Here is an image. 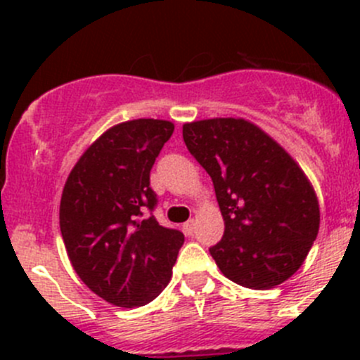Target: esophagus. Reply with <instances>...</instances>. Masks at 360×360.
<instances>
[{
	"instance_id": "esophagus-1",
	"label": "esophagus",
	"mask_w": 360,
	"mask_h": 360,
	"mask_svg": "<svg viewBox=\"0 0 360 360\" xmlns=\"http://www.w3.org/2000/svg\"><path fill=\"white\" fill-rule=\"evenodd\" d=\"M183 231H184V235H188V237H190V235H193V231H195V221H193V219L186 221V223L183 224Z\"/></svg>"
}]
</instances>
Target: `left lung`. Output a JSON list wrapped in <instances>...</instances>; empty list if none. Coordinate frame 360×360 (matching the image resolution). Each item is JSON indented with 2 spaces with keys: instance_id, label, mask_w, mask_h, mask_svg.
I'll use <instances>...</instances> for the list:
<instances>
[{
  "instance_id": "8db88e82",
  "label": "left lung",
  "mask_w": 360,
  "mask_h": 360,
  "mask_svg": "<svg viewBox=\"0 0 360 360\" xmlns=\"http://www.w3.org/2000/svg\"><path fill=\"white\" fill-rule=\"evenodd\" d=\"M183 139L214 183L224 235L209 252L224 277L249 289L288 281L321 224L317 195L301 167L244 118L184 123Z\"/></svg>"
}]
</instances>
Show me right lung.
<instances>
[{
    "mask_svg": "<svg viewBox=\"0 0 360 360\" xmlns=\"http://www.w3.org/2000/svg\"><path fill=\"white\" fill-rule=\"evenodd\" d=\"M174 123L139 118L108 129L69 172L60 198V233L86 288L108 303L143 307L172 277L184 235L155 216L150 172Z\"/></svg>",
    "mask_w": 360,
    "mask_h": 360,
    "instance_id": "1",
    "label": "right lung"
}]
</instances>
